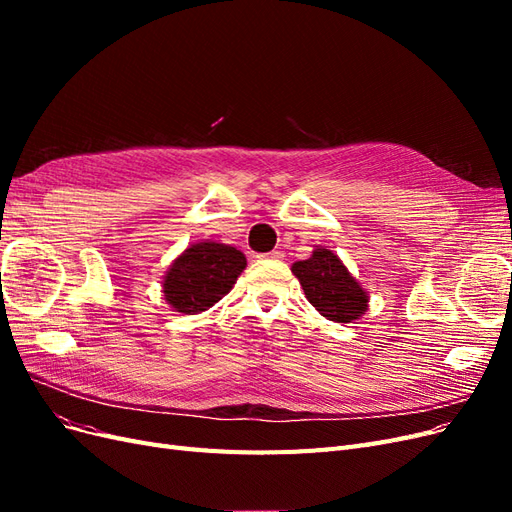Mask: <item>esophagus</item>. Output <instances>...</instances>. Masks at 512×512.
<instances>
[{"label":"esophagus","instance_id":"obj_1","mask_svg":"<svg viewBox=\"0 0 512 512\" xmlns=\"http://www.w3.org/2000/svg\"><path fill=\"white\" fill-rule=\"evenodd\" d=\"M262 258H271V260H282L284 258V252L282 250H273V252H269V254H265Z\"/></svg>","mask_w":512,"mask_h":512}]
</instances>
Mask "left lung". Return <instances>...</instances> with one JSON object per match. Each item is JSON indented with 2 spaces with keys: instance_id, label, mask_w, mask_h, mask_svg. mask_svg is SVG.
<instances>
[{
  "instance_id": "8db88e82",
  "label": "left lung",
  "mask_w": 512,
  "mask_h": 512,
  "mask_svg": "<svg viewBox=\"0 0 512 512\" xmlns=\"http://www.w3.org/2000/svg\"><path fill=\"white\" fill-rule=\"evenodd\" d=\"M307 301L333 322H350L367 309V294L331 250H318L312 258L292 265Z\"/></svg>"
}]
</instances>
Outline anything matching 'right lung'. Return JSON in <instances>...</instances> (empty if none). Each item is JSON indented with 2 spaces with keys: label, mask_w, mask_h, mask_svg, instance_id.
I'll return each instance as SVG.
<instances>
[{
  "label": "right lung",
  "mask_w": 512,
  "mask_h": 512,
  "mask_svg": "<svg viewBox=\"0 0 512 512\" xmlns=\"http://www.w3.org/2000/svg\"><path fill=\"white\" fill-rule=\"evenodd\" d=\"M245 256L224 243H194L168 269L164 297L181 314L205 312L235 286Z\"/></svg>",
  "instance_id": "obj_1"
}]
</instances>
